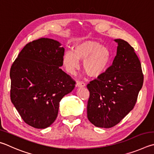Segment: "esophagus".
Here are the masks:
<instances>
[{
    "mask_svg": "<svg viewBox=\"0 0 154 154\" xmlns=\"http://www.w3.org/2000/svg\"><path fill=\"white\" fill-rule=\"evenodd\" d=\"M76 86L78 87V88H83V87L85 86V83L83 82H79L77 83Z\"/></svg>",
    "mask_w": 154,
    "mask_h": 154,
    "instance_id": "obj_1",
    "label": "esophagus"
}]
</instances>
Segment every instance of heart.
<instances>
[{
  "mask_svg": "<svg viewBox=\"0 0 154 154\" xmlns=\"http://www.w3.org/2000/svg\"><path fill=\"white\" fill-rule=\"evenodd\" d=\"M111 52L107 48L95 41H84L77 44L71 51L66 52L62 59L63 65L69 73L73 75L83 62V67L87 75L97 77L104 73L111 61Z\"/></svg>",
  "mask_w": 154,
  "mask_h": 154,
  "instance_id": "1",
  "label": "heart"
}]
</instances>
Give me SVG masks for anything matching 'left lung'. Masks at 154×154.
<instances>
[{"instance_id":"8db88e82","label":"left lung","mask_w":154,"mask_h":154,"mask_svg":"<svg viewBox=\"0 0 154 154\" xmlns=\"http://www.w3.org/2000/svg\"><path fill=\"white\" fill-rule=\"evenodd\" d=\"M114 41L118 46L112 65L87 85L88 118L97 127L111 128L119 123L133 110L143 83L135 50L121 39Z\"/></svg>"}]
</instances>
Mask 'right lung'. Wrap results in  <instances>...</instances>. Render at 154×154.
I'll use <instances>...</instances> for the list:
<instances>
[{
  "label": "right lung",
  "mask_w": 154,
  "mask_h": 154,
  "mask_svg": "<svg viewBox=\"0 0 154 154\" xmlns=\"http://www.w3.org/2000/svg\"><path fill=\"white\" fill-rule=\"evenodd\" d=\"M52 39L27 44L10 70L11 100L22 119L35 128H45L57 119L61 99L75 82L64 72L65 48Z\"/></svg>",
  "instance_id": "add662e5"
}]
</instances>
